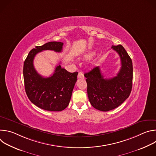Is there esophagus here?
I'll return each instance as SVG.
<instances>
[{"instance_id":"esophagus-1","label":"esophagus","mask_w":156,"mask_h":156,"mask_svg":"<svg viewBox=\"0 0 156 156\" xmlns=\"http://www.w3.org/2000/svg\"><path fill=\"white\" fill-rule=\"evenodd\" d=\"M78 78L79 79H82V80H83V79L84 78V76L83 73L82 72H79V73H78Z\"/></svg>"}]
</instances>
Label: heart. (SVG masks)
<instances>
[{
    "instance_id": "1",
    "label": "heart",
    "mask_w": 156,
    "mask_h": 156,
    "mask_svg": "<svg viewBox=\"0 0 156 156\" xmlns=\"http://www.w3.org/2000/svg\"><path fill=\"white\" fill-rule=\"evenodd\" d=\"M93 52H90V53H89V54H87L86 55V57H87V58H90V57H91L93 55Z\"/></svg>"
}]
</instances>
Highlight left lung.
Returning <instances> with one entry per match:
<instances>
[{"label":"left lung","instance_id":"1","mask_svg":"<svg viewBox=\"0 0 156 156\" xmlns=\"http://www.w3.org/2000/svg\"><path fill=\"white\" fill-rule=\"evenodd\" d=\"M120 57L121 68L116 76L104 78L100 67L84 73L89 100L95 108L107 112L121 105L129 96L133 81L132 60L122 45L112 46Z\"/></svg>","mask_w":156,"mask_h":156}]
</instances>
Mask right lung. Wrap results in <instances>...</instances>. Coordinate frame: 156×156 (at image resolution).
I'll use <instances>...</instances> for the list:
<instances>
[{"instance_id": "add662e5", "label": "right lung", "mask_w": 156, "mask_h": 156, "mask_svg": "<svg viewBox=\"0 0 156 156\" xmlns=\"http://www.w3.org/2000/svg\"><path fill=\"white\" fill-rule=\"evenodd\" d=\"M63 44L53 41L36 46L29 52L24 62L23 78L27 96L37 107L48 111H62L69 105L78 72H69L59 65L51 76L44 78L35 70L33 60L35 55L43 51L62 52Z\"/></svg>"}]
</instances>
